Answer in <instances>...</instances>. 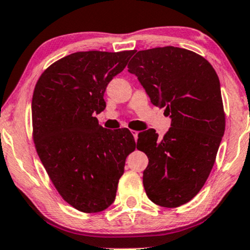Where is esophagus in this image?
Listing matches in <instances>:
<instances>
[{
	"mask_svg": "<svg viewBox=\"0 0 250 250\" xmlns=\"http://www.w3.org/2000/svg\"><path fill=\"white\" fill-rule=\"evenodd\" d=\"M131 134H133L135 141H137V138H138V131H136V130H131Z\"/></svg>",
	"mask_w": 250,
	"mask_h": 250,
	"instance_id": "esophagus-1",
	"label": "esophagus"
}]
</instances>
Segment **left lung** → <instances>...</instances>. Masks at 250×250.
I'll return each instance as SVG.
<instances>
[{
    "label": "left lung",
    "mask_w": 250,
    "mask_h": 250,
    "mask_svg": "<svg viewBox=\"0 0 250 250\" xmlns=\"http://www.w3.org/2000/svg\"><path fill=\"white\" fill-rule=\"evenodd\" d=\"M135 52L128 71L151 104L171 117L163 137L155 129L138 134L137 149L149 158L143 171L146 193L162 207L182 206L206 183L224 136L220 81L213 66L190 50L164 46Z\"/></svg>",
    "instance_id": "obj_1"
}]
</instances>
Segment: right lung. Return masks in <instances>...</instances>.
Wrapping results in <instances>:
<instances>
[{
  "instance_id": "obj_1",
  "label": "right lung",
  "mask_w": 250,
  "mask_h": 250,
  "mask_svg": "<svg viewBox=\"0 0 250 250\" xmlns=\"http://www.w3.org/2000/svg\"><path fill=\"white\" fill-rule=\"evenodd\" d=\"M133 53H72L49 66L36 83V150L62 199L80 212H101L112 205L125 158L137 146L127 128L106 129L95 117L106 108L107 85Z\"/></svg>"
}]
</instances>
